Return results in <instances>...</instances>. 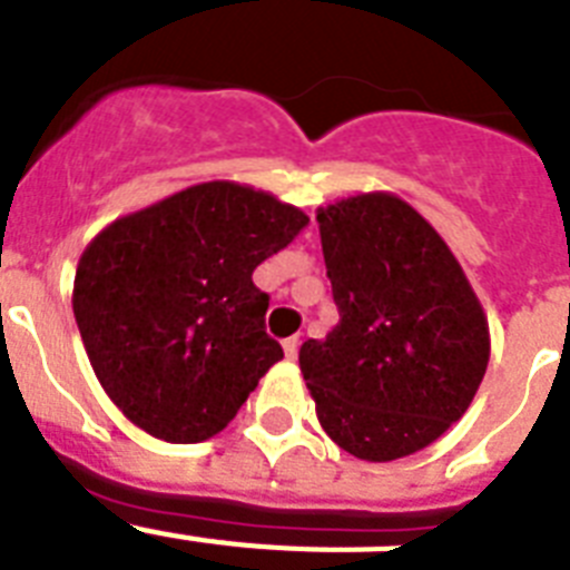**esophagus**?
<instances>
[{
  "instance_id": "34e87169",
  "label": "esophagus",
  "mask_w": 570,
  "mask_h": 570,
  "mask_svg": "<svg viewBox=\"0 0 570 570\" xmlns=\"http://www.w3.org/2000/svg\"><path fill=\"white\" fill-rule=\"evenodd\" d=\"M282 351H285V356H288V360L294 362L296 354H299V340H296V336L285 340V342H282Z\"/></svg>"
}]
</instances>
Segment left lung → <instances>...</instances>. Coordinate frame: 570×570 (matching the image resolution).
Instances as JSON below:
<instances>
[{"label":"left lung","mask_w":570,"mask_h":570,"mask_svg":"<svg viewBox=\"0 0 570 570\" xmlns=\"http://www.w3.org/2000/svg\"><path fill=\"white\" fill-rule=\"evenodd\" d=\"M340 322L299 347L322 431L356 460L391 462L440 440L491 356L480 296L420 210L371 190L316 210Z\"/></svg>","instance_id":"obj_1"}]
</instances>
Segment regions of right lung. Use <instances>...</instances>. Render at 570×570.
I'll use <instances>...</instances> for the list:
<instances>
[{"label":"right lung","mask_w":570,"mask_h":570,"mask_svg":"<svg viewBox=\"0 0 570 570\" xmlns=\"http://www.w3.org/2000/svg\"><path fill=\"white\" fill-rule=\"evenodd\" d=\"M308 225L268 190L214 179L125 214L88 242L73 316L99 385L134 425L203 442L282 360L250 274Z\"/></svg>","instance_id":"add662e5"}]
</instances>
